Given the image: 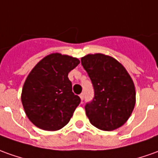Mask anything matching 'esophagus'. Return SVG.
Here are the masks:
<instances>
[{"instance_id":"esophagus-1","label":"esophagus","mask_w":158,"mask_h":158,"mask_svg":"<svg viewBox=\"0 0 158 158\" xmlns=\"http://www.w3.org/2000/svg\"><path fill=\"white\" fill-rule=\"evenodd\" d=\"M80 98H81V101H83V99H84V94H80Z\"/></svg>"}]
</instances>
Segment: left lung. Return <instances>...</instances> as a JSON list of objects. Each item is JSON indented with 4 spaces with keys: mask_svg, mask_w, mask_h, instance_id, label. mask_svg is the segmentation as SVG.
I'll return each instance as SVG.
<instances>
[{
    "mask_svg": "<svg viewBox=\"0 0 158 158\" xmlns=\"http://www.w3.org/2000/svg\"><path fill=\"white\" fill-rule=\"evenodd\" d=\"M81 62L94 92L93 100L85 105L90 123L103 131L123 126L136 102L134 83L126 69L116 59L100 53L83 56Z\"/></svg>",
    "mask_w": 158,
    "mask_h": 158,
    "instance_id": "8db88e82",
    "label": "left lung"
}]
</instances>
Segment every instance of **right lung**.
Segmentation results:
<instances>
[{
    "label": "right lung",
    "instance_id": "1",
    "mask_svg": "<svg viewBox=\"0 0 158 158\" xmlns=\"http://www.w3.org/2000/svg\"><path fill=\"white\" fill-rule=\"evenodd\" d=\"M80 64L76 57L53 53L39 62L24 83L21 102L32 124L45 131L66 126L81 99L72 92L68 74Z\"/></svg>",
    "mask_w": 158,
    "mask_h": 158
}]
</instances>
